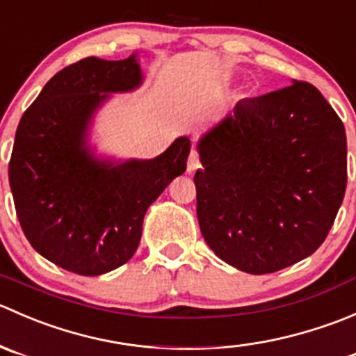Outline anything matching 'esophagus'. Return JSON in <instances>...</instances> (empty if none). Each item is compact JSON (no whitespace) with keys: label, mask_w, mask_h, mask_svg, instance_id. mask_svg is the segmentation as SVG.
I'll return each instance as SVG.
<instances>
[{"label":"esophagus","mask_w":356,"mask_h":356,"mask_svg":"<svg viewBox=\"0 0 356 356\" xmlns=\"http://www.w3.org/2000/svg\"><path fill=\"white\" fill-rule=\"evenodd\" d=\"M200 167H201L200 155L196 152H191V153H189V158H188V172L198 170Z\"/></svg>","instance_id":"1"}]
</instances>
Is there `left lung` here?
<instances>
[{
    "instance_id": "left-lung-1",
    "label": "left lung",
    "mask_w": 356,
    "mask_h": 356,
    "mask_svg": "<svg viewBox=\"0 0 356 356\" xmlns=\"http://www.w3.org/2000/svg\"><path fill=\"white\" fill-rule=\"evenodd\" d=\"M198 149L200 229L225 264L272 274L327 238L346 191V134L310 82L239 102Z\"/></svg>"
}]
</instances>
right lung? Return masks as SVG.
<instances>
[{
	"label": "right lung",
	"instance_id": "right-lung-1",
	"mask_svg": "<svg viewBox=\"0 0 356 356\" xmlns=\"http://www.w3.org/2000/svg\"><path fill=\"white\" fill-rule=\"evenodd\" d=\"M136 56L79 60L53 75L25 110L8 163L17 217L32 248L79 275H102L132 258L149 204L184 174L191 141L179 138L155 160L98 163L84 131L102 92L141 82Z\"/></svg>",
	"mask_w": 356,
	"mask_h": 356
}]
</instances>
